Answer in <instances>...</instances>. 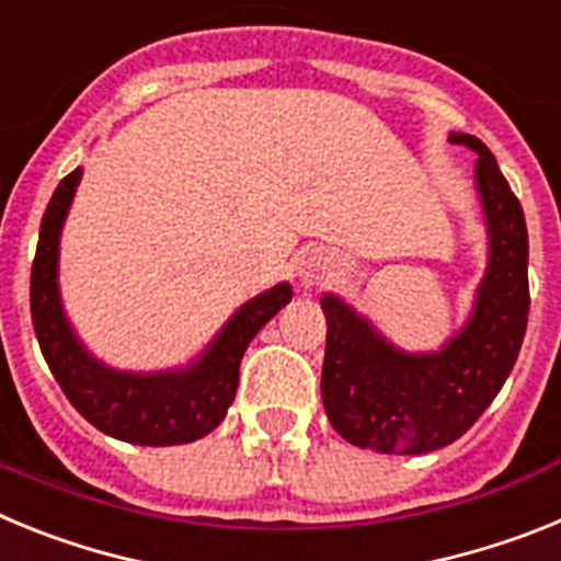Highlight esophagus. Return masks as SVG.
<instances>
[{
    "instance_id": "obj_1",
    "label": "esophagus",
    "mask_w": 561,
    "mask_h": 561,
    "mask_svg": "<svg viewBox=\"0 0 561 561\" xmlns=\"http://www.w3.org/2000/svg\"><path fill=\"white\" fill-rule=\"evenodd\" d=\"M334 270V257L329 255L320 247H306L297 255V277L304 280V284H317V280H323L325 275H331Z\"/></svg>"
}]
</instances>
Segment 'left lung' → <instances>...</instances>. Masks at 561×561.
I'll return each mask as SVG.
<instances>
[{
  "mask_svg": "<svg viewBox=\"0 0 561 561\" xmlns=\"http://www.w3.org/2000/svg\"><path fill=\"white\" fill-rule=\"evenodd\" d=\"M449 142L478 153L474 191L489 261L466 323L435 351H404L334 291L325 311L323 408L331 427L362 449L424 455L458 440L512 374L528 325V227L494 153L472 134Z\"/></svg>",
  "mask_w": 561,
  "mask_h": 561,
  "instance_id": "1",
  "label": "left lung"
}]
</instances>
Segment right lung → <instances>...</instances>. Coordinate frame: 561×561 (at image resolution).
Returning <instances> with one entry per match:
<instances>
[{"mask_svg":"<svg viewBox=\"0 0 561 561\" xmlns=\"http://www.w3.org/2000/svg\"><path fill=\"white\" fill-rule=\"evenodd\" d=\"M83 168L64 176L42 219L30 275V311L49 370L72 408L101 433L140 447H176L219 427L236 399L238 365L252 336L291 300V284H275L238 306L202 354L165 370H121L98 359L69 323L58 284L61 232Z\"/></svg>","mask_w":561,"mask_h":561,"instance_id":"right-lung-1","label":"right lung"}]
</instances>
